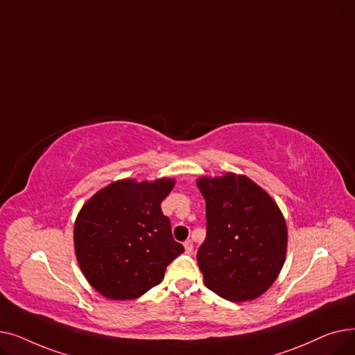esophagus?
Instances as JSON below:
<instances>
[{
  "label": "esophagus",
  "instance_id": "obj_1",
  "mask_svg": "<svg viewBox=\"0 0 355 355\" xmlns=\"http://www.w3.org/2000/svg\"><path fill=\"white\" fill-rule=\"evenodd\" d=\"M193 241L191 240H185L184 241V249H185V252H187V253H191L193 252Z\"/></svg>",
  "mask_w": 355,
  "mask_h": 355
}]
</instances>
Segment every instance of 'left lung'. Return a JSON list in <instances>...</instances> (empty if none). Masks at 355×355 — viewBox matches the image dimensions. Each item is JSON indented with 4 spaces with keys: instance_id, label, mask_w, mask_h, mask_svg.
<instances>
[{
    "instance_id": "1",
    "label": "left lung",
    "mask_w": 355,
    "mask_h": 355,
    "mask_svg": "<svg viewBox=\"0 0 355 355\" xmlns=\"http://www.w3.org/2000/svg\"><path fill=\"white\" fill-rule=\"evenodd\" d=\"M207 237L197 252L204 285L230 302L253 301L276 281L288 249L286 221L273 198L246 175L197 180Z\"/></svg>"
}]
</instances>
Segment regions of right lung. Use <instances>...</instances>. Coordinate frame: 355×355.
<instances>
[{"instance_id":"add662e5","label":"right lung","mask_w":355,"mask_h":355,"mask_svg":"<svg viewBox=\"0 0 355 355\" xmlns=\"http://www.w3.org/2000/svg\"><path fill=\"white\" fill-rule=\"evenodd\" d=\"M174 178H125L93 194L74 221V252L86 281L107 300H137L161 284L184 252L161 202Z\"/></svg>"}]
</instances>
